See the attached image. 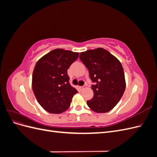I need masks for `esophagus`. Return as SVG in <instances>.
<instances>
[{"label": "esophagus", "instance_id": "1", "mask_svg": "<svg viewBox=\"0 0 157 157\" xmlns=\"http://www.w3.org/2000/svg\"><path fill=\"white\" fill-rule=\"evenodd\" d=\"M85 87L83 86H78V88H79V90H83L84 88Z\"/></svg>", "mask_w": 157, "mask_h": 157}]
</instances>
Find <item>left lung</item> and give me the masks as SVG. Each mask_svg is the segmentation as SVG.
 Masks as SVG:
<instances>
[{
	"label": "left lung",
	"instance_id": "obj_1",
	"mask_svg": "<svg viewBox=\"0 0 157 157\" xmlns=\"http://www.w3.org/2000/svg\"><path fill=\"white\" fill-rule=\"evenodd\" d=\"M89 71L94 97L88 106L96 113H107L120 101L126 88L124 69L118 59L107 50L98 48L80 54Z\"/></svg>",
	"mask_w": 157,
	"mask_h": 157
}]
</instances>
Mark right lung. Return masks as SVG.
I'll use <instances>...</instances> for the list:
<instances>
[{"label": "right lung", "instance_id": "obj_1", "mask_svg": "<svg viewBox=\"0 0 157 157\" xmlns=\"http://www.w3.org/2000/svg\"><path fill=\"white\" fill-rule=\"evenodd\" d=\"M78 54L58 48L42 57L36 63L32 77L33 91L38 102L48 113L65 111L78 92L69 84L67 69Z\"/></svg>", "mask_w": 157, "mask_h": 157}]
</instances>
